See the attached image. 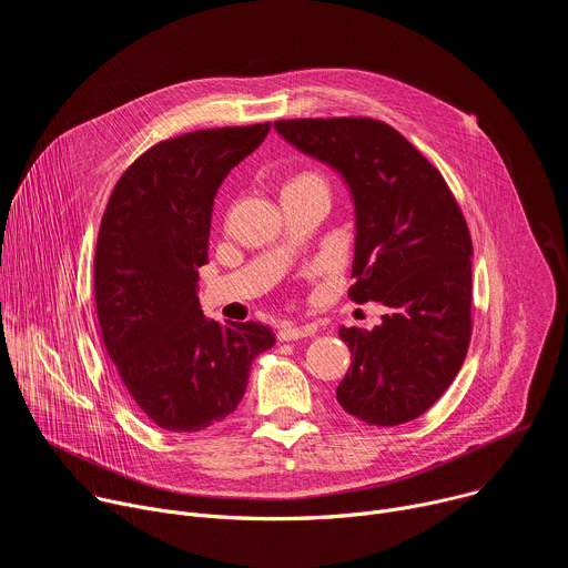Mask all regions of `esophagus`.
Here are the masks:
<instances>
[{
  "label": "esophagus",
  "instance_id": "1",
  "mask_svg": "<svg viewBox=\"0 0 568 568\" xmlns=\"http://www.w3.org/2000/svg\"><path fill=\"white\" fill-rule=\"evenodd\" d=\"M310 335H314V326H292V323H287L278 331V342H296Z\"/></svg>",
  "mask_w": 568,
  "mask_h": 568
}]
</instances>
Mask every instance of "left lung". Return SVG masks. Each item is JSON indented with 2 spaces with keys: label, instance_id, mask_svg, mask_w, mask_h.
Returning a JSON list of instances; mask_svg holds the SVG:
<instances>
[{
  "label": "left lung",
  "instance_id": "left-lung-1",
  "mask_svg": "<svg viewBox=\"0 0 568 568\" xmlns=\"http://www.w3.org/2000/svg\"><path fill=\"white\" fill-rule=\"evenodd\" d=\"M298 152L333 169L355 206L348 296L388 314L339 328L353 364L337 386L351 416L393 427L423 416L458 375L471 335V240L443 175L373 119L276 121Z\"/></svg>",
  "mask_w": 568,
  "mask_h": 568
}]
</instances>
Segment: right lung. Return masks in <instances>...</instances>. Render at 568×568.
<instances>
[{
    "label": "right lung",
    "mask_w": 568,
    "mask_h": 568,
    "mask_svg": "<svg viewBox=\"0 0 568 568\" xmlns=\"http://www.w3.org/2000/svg\"><path fill=\"white\" fill-rule=\"evenodd\" d=\"M270 123L197 130L143 152L116 182L94 261L103 342L139 409L161 429L202 432L235 412L254 357L276 344L263 323L202 312L213 200Z\"/></svg>",
    "instance_id": "1"
}]
</instances>
